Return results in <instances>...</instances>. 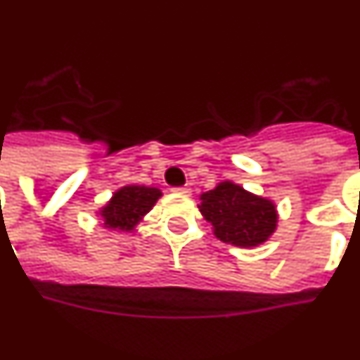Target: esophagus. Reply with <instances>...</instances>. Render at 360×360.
<instances>
[{
  "mask_svg": "<svg viewBox=\"0 0 360 360\" xmlns=\"http://www.w3.org/2000/svg\"><path fill=\"white\" fill-rule=\"evenodd\" d=\"M175 194H185V195H190V188L188 186H181V188H174Z\"/></svg>",
  "mask_w": 360,
  "mask_h": 360,
  "instance_id": "esophagus-1",
  "label": "esophagus"
}]
</instances>
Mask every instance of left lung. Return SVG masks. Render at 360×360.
<instances>
[{"label": "left lung", "instance_id": "8db88e82", "mask_svg": "<svg viewBox=\"0 0 360 360\" xmlns=\"http://www.w3.org/2000/svg\"><path fill=\"white\" fill-rule=\"evenodd\" d=\"M199 212L223 243L252 249L273 236L278 210L273 199L256 195L234 181H221L199 195Z\"/></svg>", "mask_w": 360, "mask_h": 360}]
</instances>
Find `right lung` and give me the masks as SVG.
<instances>
[{"label": "right lung", "mask_w": 360, "mask_h": 360, "mask_svg": "<svg viewBox=\"0 0 360 360\" xmlns=\"http://www.w3.org/2000/svg\"><path fill=\"white\" fill-rule=\"evenodd\" d=\"M162 192L155 186L126 185L115 190L110 201H105L96 216L102 219V226L108 231L134 232L155 203Z\"/></svg>", "instance_id": "right-lung-1"}]
</instances>
